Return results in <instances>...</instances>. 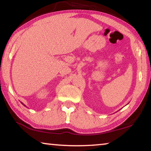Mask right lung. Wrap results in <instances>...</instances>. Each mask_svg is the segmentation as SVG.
I'll return each mask as SVG.
<instances>
[{
    "label": "right lung",
    "mask_w": 151,
    "mask_h": 151,
    "mask_svg": "<svg viewBox=\"0 0 151 151\" xmlns=\"http://www.w3.org/2000/svg\"><path fill=\"white\" fill-rule=\"evenodd\" d=\"M22 104H23V105H24V106H25V105H24V104H23V103H22Z\"/></svg>",
    "instance_id": "obj_1"
}]
</instances>
